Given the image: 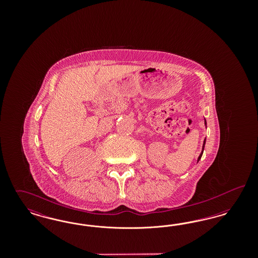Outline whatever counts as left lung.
Wrapping results in <instances>:
<instances>
[{
  "label": "left lung",
  "instance_id": "left-lung-1",
  "mask_svg": "<svg viewBox=\"0 0 258 258\" xmlns=\"http://www.w3.org/2000/svg\"><path fill=\"white\" fill-rule=\"evenodd\" d=\"M205 125H206V120H205ZM205 143H206V138L204 139V142H203V146H202V151H201V154L199 155V157H198V159H197V162L199 161V160L201 159V157H202V155H203V151H204V147H205Z\"/></svg>",
  "mask_w": 258,
  "mask_h": 258
}]
</instances>
